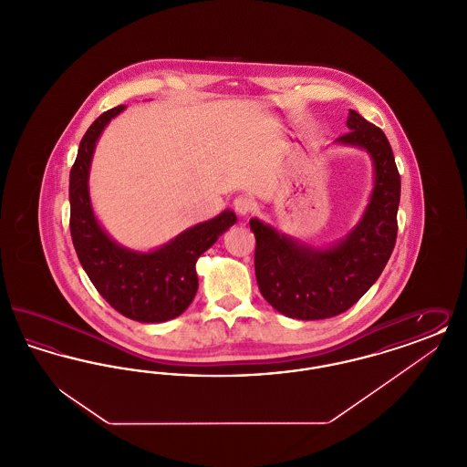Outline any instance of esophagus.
<instances>
[{
	"instance_id": "esophagus-1",
	"label": "esophagus",
	"mask_w": 467,
	"mask_h": 467,
	"mask_svg": "<svg viewBox=\"0 0 467 467\" xmlns=\"http://www.w3.org/2000/svg\"><path fill=\"white\" fill-rule=\"evenodd\" d=\"M234 210L240 217H246L250 212H252V201L248 200L246 196H240L234 200Z\"/></svg>"
}]
</instances>
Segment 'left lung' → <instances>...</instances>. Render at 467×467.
<instances>
[{
  "label": "left lung",
  "instance_id": "1",
  "mask_svg": "<svg viewBox=\"0 0 467 467\" xmlns=\"http://www.w3.org/2000/svg\"><path fill=\"white\" fill-rule=\"evenodd\" d=\"M350 133L334 143L366 150L373 161V191L358 223L337 242L311 246L271 223L250 219L255 234V278L263 297L290 318H331L354 306L389 263L398 236L400 177L383 131L356 110Z\"/></svg>",
  "mask_w": 467,
  "mask_h": 467
}]
</instances>
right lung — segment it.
Returning a JSON list of instances; mask_svg holds the SVG:
<instances>
[{
    "label": "right lung",
    "mask_w": 467,
    "mask_h": 467,
    "mask_svg": "<svg viewBox=\"0 0 467 467\" xmlns=\"http://www.w3.org/2000/svg\"><path fill=\"white\" fill-rule=\"evenodd\" d=\"M124 109L120 105L101 113L80 141L69 171V231L80 265L111 308L141 324H159L189 308L198 292L201 254L236 223V215L223 210L149 252L117 244L94 215L89 173L99 136Z\"/></svg>",
    "instance_id": "add662e5"
}]
</instances>
